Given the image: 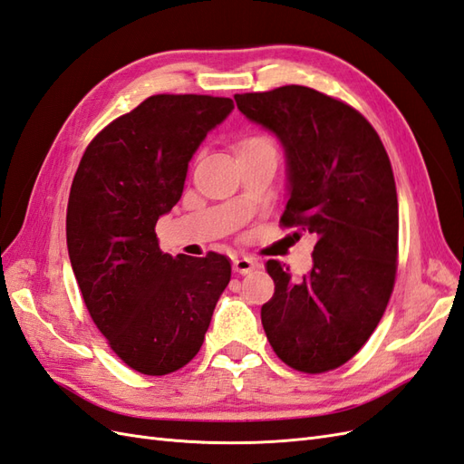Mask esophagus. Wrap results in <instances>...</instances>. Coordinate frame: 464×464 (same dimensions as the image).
<instances>
[{
    "label": "esophagus",
    "instance_id": "1",
    "mask_svg": "<svg viewBox=\"0 0 464 464\" xmlns=\"http://www.w3.org/2000/svg\"><path fill=\"white\" fill-rule=\"evenodd\" d=\"M258 268V263L256 260H251V258H233V270L239 272V275H251V272Z\"/></svg>",
    "mask_w": 464,
    "mask_h": 464
}]
</instances>
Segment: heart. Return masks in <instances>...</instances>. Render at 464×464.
Returning <instances> with one entry per match:
<instances>
[{
    "instance_id": "1",
    "label": "heart",
    "mask_w": 464,
    "mask_h": 464,
    "mask_svg": "<svg viewBox=\"0 0 464 464\" xmlns=\"http://www.w3.org/2000/svg\"><path fill=\"white\" fill-rule=\"evenodd\" d=\"M260 149H272V150H275V145H272V142L266 137H248L239 145V152L260 150Z\"/></svg>"
}]
</instances>
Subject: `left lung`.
Segmentation results:
<instances>
[{
	"instance_id": "obj_1",
	"label": "left lung",
	"mask_w": 464,
	"mask_h": 464,
	"mask_svg": "<svg viewBox=\"0 0 464 464\" xmlns=\"http://www.w3.org/2000/svg\"><path fill=\"white\" fill-rule=\"evenodd\" d=\"M239 111L286 157L284 227L315 235L300 280L268 260L275 295L260 310L272 349L302 372L345 364L382 319L396 278L398 196L378 133L351 105L305 86L237 93Z\"/></svg>"
}]
</instances>
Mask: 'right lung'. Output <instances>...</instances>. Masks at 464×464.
<instances>
[{"instance_id":"right-lung-1","label":"right lung","mask_w":464,"mask_h":464,"mask_svg":"<svg viewBox=\"0 0 464 464\" xmlns=\"http://www.w3.org/2000/svg\"><path fill=\"white\" fill-rule=\"evenodd\" d=\"M233 108L229 98L150 96L90 142L70 188L66 243L82 298L140 374L194 359L231 280L225 255L162 253L154 225L182 198L189 160Z\"/></svg>"}]
</instances>
